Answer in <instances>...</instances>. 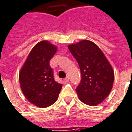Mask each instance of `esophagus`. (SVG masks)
<instances>
[{"mask_svg": "<svg viewBox=\"0 0 132 132\" xmlns=\"http://www.w3.org/2000/svg\"><path fill=\"white\" fill-rule=\"evenodd\" d=\"M65 81H69V78L68 77H66L65 78Z\"/></svg>", "mask_w": 132, "mask_h": 132, "instance_id": "esophagus-1", "label": "esophagus"}]
</instances>
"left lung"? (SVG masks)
Returning a JSON list of instances; mask_svg holds the SVG:
<instances>
[{
  "label": "left lung",
  "instance_id": "1",
  "mask_svg": "<svg viewBox=\"0 0 132 132\" xmlns=\"http://www.w3.org/2000/svg\"><path fill=\"white\" fill-rule=\"evenodd\" d=\"M68 47L81 71V82L76 89L79 100L88 105H97L108 96L113 87L112 66L100 47L92 41L81 40Z\"/></svg>",
  "mask_w": 132,
  "mask_h": 132
}]
</instances>
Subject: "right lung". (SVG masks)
I'll return each mask as SVG.
<instances>
[{
  "instance_id": "obj_1",
  "label": "right lung",
  "mask_w": 132,
  "mask_h": 132,
  "mask_svg": "<svg viewBox=\"0 0 132 132\" xmlns=\"http://www.w3.org/2000/svg\"><path fill=\"white\" fill-rule=\"evenodd\" d=\"M57 47L47 40L36 44L19 72L21 89L26 98L39 108H47L58 100L62 85L55 81L50 60Z\"/></svg>"
}]
</instances>
